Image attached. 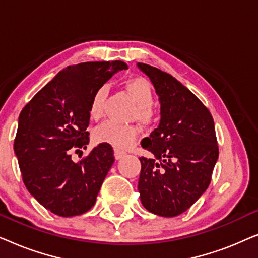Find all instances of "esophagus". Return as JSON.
Segmentation results:
<instances>
[{
	"instance_id": "esophagus-1",
	"label": "esophagus",
	"mask_w": 258,
	"mask_h": 258,
	"mask_svg": "<svg viewBox=\"0 0 258 258\" xmlns=\"http://www.w3.org/2000/svg\"><path fill=\"white\" fill-rule=\"evenodd\" d=\"M114 155H115V158H116V160H121V158L125 155V153H124V151H121V150L115 149V153H114Z\"/></svg>"
}]
</instances>
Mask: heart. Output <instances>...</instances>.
<instances>
[{"mask_svg":"<svg viewBox=\"0 0 258 258\" xmlns=\"http://www.w3.org/2000/svg\"><path fill=\"white\" fill-rule=\"evenodd\" d=\"M125 89L135 102L136 117L146 122L150 118V109L154 104V91L150 82L143 77H133L125 82ZM107 88L100 87L95 91L90 101V118L97 121L103 115V104ZM139 130L136 126L119 124L116 122H105L95 130L94 139L97 143H105L117 149H126L136 142Z\"/></svg>","mask_w":258,"mask_h":258,"instance_id":"1","label":"heart"}]
</instances>
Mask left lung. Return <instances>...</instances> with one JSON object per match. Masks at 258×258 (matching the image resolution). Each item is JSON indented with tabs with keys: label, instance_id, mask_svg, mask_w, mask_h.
Here are the masks:
<instances>
[{
	"label": "left lung",
	"instance_id": "left-lung-1",
	"mask_svg": "<svg viewBox=\"0 0 258 258\" xmlns=\"http://www.w3.org/2000/svg\"><path fill=\"white\" fill-rule=\"evenodd\" d=\"M141 72L154 84L161 103L160 124L141 146L154 157H140V199L148 211L175 217L208 189L218 158L213 116L170 74L144 63Z\"/></svg>",
	"mask_w": 258,
	"mask_h": 258
}]
</instances>
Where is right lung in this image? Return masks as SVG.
Wrapping results in <instances>:
<instances>
[{"instance_id":"right-lung-1","label":"right lung","mask_w":258,"mask_h":258,"mask_svg":"<svg viewBox=\"0 0 258 258\" xmlns=\"http://www.w3.org/2000/svg\"><path fill=\"white\" fill-rule=\"evenodd\" d=\"M122 61L84 62L63 69L21 111L14 151L24 185L45 209L62 217L87 213L114 163L111 146L100 143L80 162L73 151L89 143L91 97Z\"/></svg>"}]
</instances>
